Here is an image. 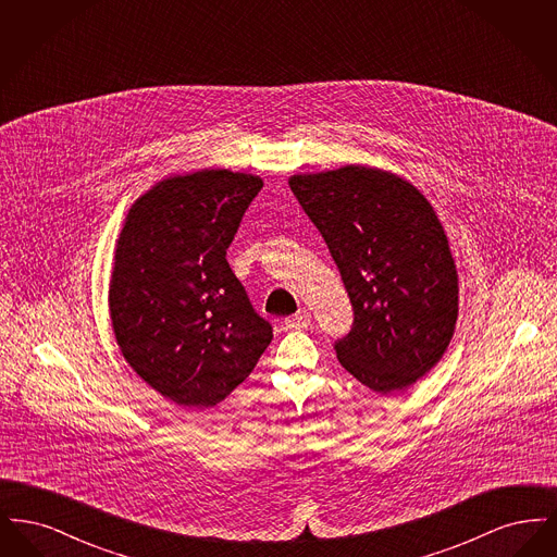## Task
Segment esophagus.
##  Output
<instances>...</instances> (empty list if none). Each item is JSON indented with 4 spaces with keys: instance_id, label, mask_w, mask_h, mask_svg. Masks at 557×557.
<instances>
[{
    "instance_id": "obj_1",
    "label": "esophagus",
    "mask_w": 557,
    "mask_h": 557,
    "mask_svg": "<svg viewBox=\"0 0 557 557\" xmlns=\"http://www.w3.org/2000/svg\"><path fill=\"white\" fill-rule=\"evenodd\" d=\"M286 327H290V330H302V327H309L311 325V313L309 311H298V313H294L290 318H286Z\"/></svg>"
}]
</instances>
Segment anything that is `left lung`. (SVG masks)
I'll return each instance as SVG.
<instances>
[{
  "instance_id": "left-lung-1",
  "label": "left lung",
  "mask_w": 557,
  "mask_h": 557,
  "mask_svg": "<svg viewBox=\"0 0 557 557\" xmlns=\"http://www.w3.org/2000/svg\"><path fill=\"white\" fill-rule=\"evenodd\" d=\"M290 189L341 271L350 332L341 366L380 395L405 391L447 350L457 319L449 242L424 196L393 173L343 166Z\"/></svg>"
}]
</instances>
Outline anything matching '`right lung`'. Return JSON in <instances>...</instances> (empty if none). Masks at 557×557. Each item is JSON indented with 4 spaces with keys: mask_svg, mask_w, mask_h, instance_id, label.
Returning a JSON list of instances; mask_svg holds the SVG:
<instances>
[{
    "mask_svg": "<svg viewBox=\"0 0 557 557\" xmlns=\"http://www.w3.org/2000/svg\"><path fill=\"white\" fill-rule=\"evenodd\" d=\"M263 182L227 169L166 180L127 214L110 282L116 343L162 397L207 409L255 370L273 338L227 248Z\"/></svg>",
    "mask_w": 557,
    "mask_h": 557,
    "instance_id": "1",
    "label": "right lung"
}]
</instances>
